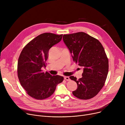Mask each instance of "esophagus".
I'll return each instance as SVG.
<instances>
[{
  "label": "esophagus",
  "mask_w": 125,
  "mask_h": 125,
  "mask_svg": "<svg viewBox=\"0 0 125 125\" xmlns=\"http://www.w3.org/2000/svg\"><path fill=\"white\" fill-rule=\"evenodd\" d=\"M64 79L66 80V81H70V78L68 76H64Z\"/></svg>",
  "instance_id": "1"
}]
</instances>
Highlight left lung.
Here are the masks:
<instances>
[{
  "label": "left lung",
  "mask_w": 125,
  "mask_h": 125,
  "mask_svg": "<svg viewBox=\"0 0 125 125\" xmlns=\"http://www.w3.org/2000/svg\"><path fill=\"white\" fill-rule=\"evenodd\" d=\"M63 41L72 54L73 60L83 69V77L75 81L77 88L73 95L87 100L96 96L103 88L108 72V60L100 42L83 32L64 34Z\"/></svg>",
  "instance_id": "left-lung-1"
}]
</instances>
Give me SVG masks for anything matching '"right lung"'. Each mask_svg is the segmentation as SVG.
I'll return each mask as SVG.
<instances>
[{
  "label": "right lung",
  "instance_id": "add662e5",
  "mask_svg": "<svg viewBox=\"0 0 125 125\" xmlns=\"http://www.w3.org/2000/svg\"><path fill=\"white\" fill-rule=\"evenodd\" d=\"M63 34L44 33L38 35L26 44L20 55L18 62V76L22 87L31 97L44 99L54 93L57 85L64 77L43 73L46 67L49 51L60 42Z\"/></svg>",
  "mask_w": 125,
  "mask_h": 125
}]
</instances>
